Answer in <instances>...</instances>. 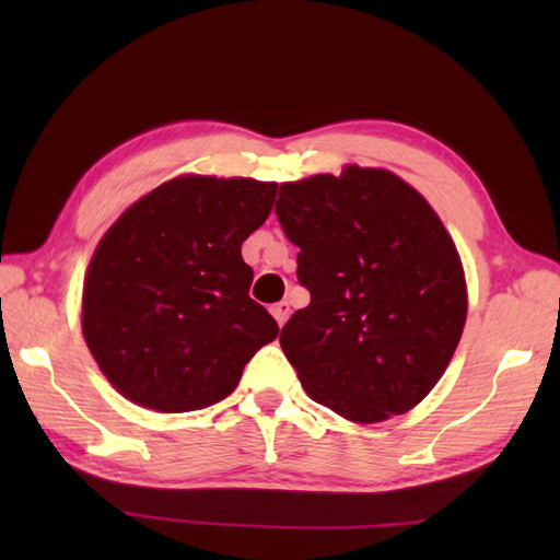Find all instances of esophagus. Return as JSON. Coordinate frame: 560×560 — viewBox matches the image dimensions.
<instances>
[{
    "label": "esophagus",
    "mask_w": 560,
    "mask_h": 560,
    "mask_svg": "<svg viewBox=\"0 0 560 560\" xmlns=\"http://www.w3.org/2000/svg\"><path fill=\"white\" fill-rule=\"evenodd\" d=\"M271 314H273V318H277V324L283 326L291 316V306L287 301H279V303H273V306H271Z\"/></svg>",
    "instance_id": "esophagus-1"
}]
</instances>
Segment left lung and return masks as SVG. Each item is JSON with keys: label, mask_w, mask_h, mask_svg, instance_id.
I'll return each instance as SVG.
<instances>
[{"label": "left lung", "mask_w": 560, "mask_h": 560, "mask_svg": "<svg viewBox=\"0 0 560 560\" xmlns=\"http://www.w3.org/2000/svg\"><path fill=\"white\" fill-rule=\"evenodd\" d=\"M306 308L279 343L311 400L353 422L428 395L467 320L459 254L428 200L387 170L343 167L279 187Z\"/></svg>", "instance_id": "obj_1"}]
</instances>
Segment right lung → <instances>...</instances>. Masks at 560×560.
Wrapping results in <instances>:
<instances>
[{
  "label": "right lung",
  "mask_w": 560,
  "mask_h": 560,
  "mask_svg": "<svg viewBox=\"0 0 560 560\" xmlns=\"http://www.w3.org/2000/svg\"><path fill=\"white\" fill-rule=\"evenodd\" d=\"M277 183L183 175L128 207L83 281L81 326L103 375L158 412L224 400L279 336L249 296L242 242L267 220Z\"/></svg>",
  "instance_id": "add662e5"
}]
</instances>
